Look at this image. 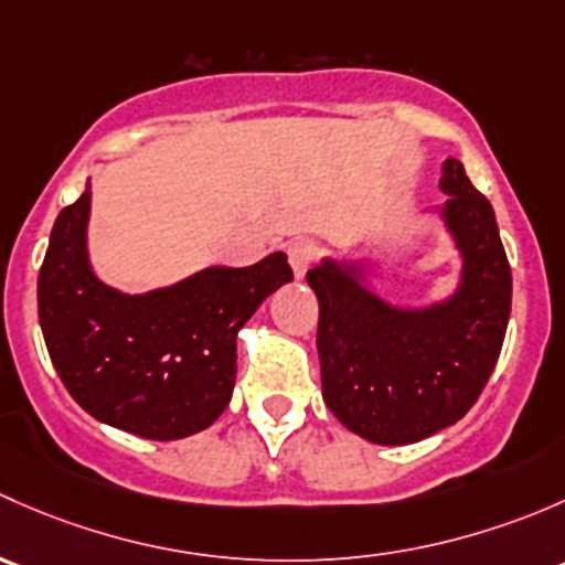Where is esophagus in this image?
Masks as SVG:
<instances>
[{
    "label": "esophagus",
    "instance_id": "esophagus-1",
    "mask_svg": "<svg viewBox=\"0 0 565 565\" xmlns=\"http://www.w3.org/2000/svg\"><path fill=\"white\" fill-rule=\"evenodd\" d=\"M318 253H321V244L316 239H310V236H301V239H294L288 247V260H290V269H294V275L305 277L307 269H310L312 264H316Z\"/></svg>",
    "mask_w": 565,
    "mask_h": 565
}]
</instances>
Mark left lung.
<instances>
[{
	"mask_svg": "<svg viewBox=\"0 0 565 565\" xmlns=\"http://www.w3.org/2000/svg\"><path fill=\"white\" fill-rule=\"evenodd\" d=\"M446 228L462 253L451 299L403 310L364 285L367 264L326 258L307 271L318 307L323 399L351 433L405 446L459 422L490 381L511 312V266L495 212L462 162L440 177Z\"/></svg>",
	"mask_w": 565,
	"mask_h": 565,
	"instance_id": "1",
	"label": "left lung"
}]
</instances>
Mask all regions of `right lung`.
I'll use <instances>...</instances> for the list:
<instances>
[{
  "instance_id": "1",
  "label": "right lung",
  "mask_w": 565,
  "mask_h": 565,
  "mask_svg": "<svg viewBox=\"0 0 565 565\" xmlns=\"http://www.w3.org/2000/svg\"><path fill=\"white\" fill-rule=\"evenodd\" d=\"M89 182L56 217L38 277L45 348L70 397L149 440L201 433L228 408L236 334L260 301L294 280L285 253L244 269L212 266L171 288L127 296L86 255Z\"/></svg>"
}]
</instances>
